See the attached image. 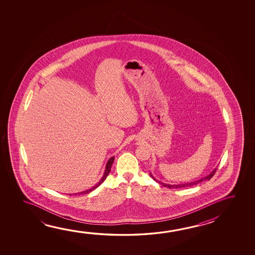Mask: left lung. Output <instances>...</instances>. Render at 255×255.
Instances as JSON below:
<instances>
[{"instance_id":"1","label":"left lung","mask_w":255,"mask_h":255,"mask_svg":"<svg viewBox=\"0 0 255 255\" xmlns=\"http://www.w3.org/2000/svg\"><path fill=\"white\" fill-rule=\"evenodd\" d=\"M217 169H214L210 174H208L207 176H205L204 178H201L200 180H196V181H193V182H187V183L183 184H177V185H170V184H165L163 183V182H161V181H158V180H156V179H154V176L152 175L150 173L151 177L154 179L155 181H157L159 183L162 184L163 186L164 187H166V188H187V187H191V186H194V185H196V184L200 183L202 181H205V180H211V178L214 175V173H215V171H216Z\"/></svg>"}]
</instances>
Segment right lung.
Here are the masks:
<instances>
[{
    "instance_id": "add662e5",
    "label": "right lung",
    "mask_w": 255,
    "mask_h": 255,
    "mask_svg": "<svg viewBox=\"0 0 255 255\" xmlns=\"http://www.w3.org/2000/svg\"><path fill=\"white\" fill-rule=\"evenodd\" d=\"M114 160H115V156H112L111 158H109V161H108V163H107V165H106V169H105L104 174L102 176V178H101V180L97 183V185H95L94 187H92V188H90V189H87V190H85V191H83V192L77 193L78 195L79 194H87V193L92 192V190H94L95 188H98L100 185H101L105 180H106V178L108 177L109 175V172L111 171V166H112V164H113ZM70 196H71V194H69ZM75 195H76V193H75Z\"/></svg>"
}]
</instances>
